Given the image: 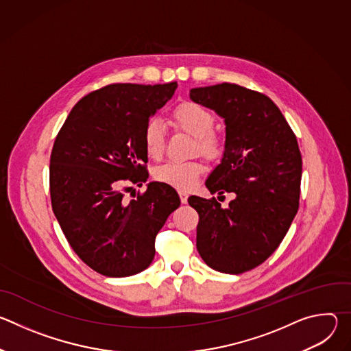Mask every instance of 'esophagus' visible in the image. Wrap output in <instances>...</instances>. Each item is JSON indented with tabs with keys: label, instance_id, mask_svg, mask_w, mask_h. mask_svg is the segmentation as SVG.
Segmentation results:
<instances>
[{
	"label": "esophagus",
	"instance_id": "1",
	"mask_svg": "<svg viewBox=\"0 0 351 351\" xmlns=\"http://www.w3.org/2000/svg\"><path fill=\"white\" fill-rule=\"evenodd\" d=\"M179 197H180V203L182 204H186L187 203V198H189V195H187V193L186 191H179Z\"/></svg>",
	"mask_w": 351,
	"mask_h": 351
}]
</instances>
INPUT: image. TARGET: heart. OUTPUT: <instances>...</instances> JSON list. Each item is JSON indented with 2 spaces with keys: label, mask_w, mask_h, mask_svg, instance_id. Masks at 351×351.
I'll use <instances>...</instances> for the list:
<instances>
[{
  "label": "heart",
  "mask_w": 351,
  "mask_h": 351,
  "mask_svg": "<svg viewBox=\"0 0 351 351\" xmlns=\"http://www.w3.org/2000/svg\"><path fill=\"white\" fill-rule=\"evenodd\" d=\"M171 119L176 128L194 137V153H198L208 161H217L222 157L225 145L222 138L214 132L215 118L210 110L193 101H183L171 111ZM141 137L145 154L153 160H160L165 149L162 125L157 119H149L144 125ZM203 172L204 165L202 161H169L156 168L154 178L176 189L189 190L197 183Z\"/></svg>",
  "instance_id": "obj_1"
}]
</instances>
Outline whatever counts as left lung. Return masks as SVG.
<instances>
[{
	"instance_id": "obj_1",
	"label": "left lung",
	"mask_w": 351,
	"mask_h": 351,
	"mask_svg": "<svg viewBox=\"0 0 351 351\" xmlns=\"http://www.w3.org/2000/svg\"><path fill=\"white\" fill-rule=\"evenodd\" d=\"M190 98L226 125L222 162L206 186L213 194L236 195L228 208L215 197L189 198L199 218L197 250L213 269L243 274L275 252L297 214L302 154L287 121L265 94L221 83L191 88Z\"/></svg>"
}]
</instances>
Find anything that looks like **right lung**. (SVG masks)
Masks as SVG:
<instances>
[{
    "mask_svg": "<svg viewBox=\"0 0 351 351\" xmlns=\"http://www.w3.org/2000/svg\"><path fill=\"white\" fill-rule=\"evenodd\" d=\"M178 87L114 83L76 103L49 158V194L60 226L79 258L95 272L123 278L156 256V236L180 206L165 183H148L137 198L123 191L147 178L143 129Z\"/></svg>",
    "mask_w": 351,
    "mask_h": 351,
    "instance_id": "1",
    "label": "right lung"
}]
</instances>
